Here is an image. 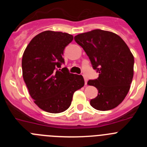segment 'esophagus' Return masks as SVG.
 <instances>
[{
  "mask_svg": "<svg viewBox=\"0 0 147 147\" xmlns=\"http://www.w3.org/2000/svg\"><path fill=\"white\" fill-rule=\"evenodd\" d=\"M84 80H85V85H87V83H88V79L86 77H84Z\"/></svg>",
  "mask_w": 147,
  "mask_h": 147,
  "instance_id": "esophagus-1",
  "label": "esophagus"
}]
</instances>
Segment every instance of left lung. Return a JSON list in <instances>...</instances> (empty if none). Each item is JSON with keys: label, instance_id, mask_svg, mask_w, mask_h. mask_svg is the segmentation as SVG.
<instances>
[{"label": "left lung", "instance_id": "obj_1", "mask_svg": "<svg viewBox=\"0 0 147 147\" xmlns=\"http://www.w3.org/2000/svg\"><path fill=\"white\" fill-rule=\"evenodd\" d=\"M88 56L98 77L88 84L98 90V96L90 105L98 110L116 107L129 92L133 77L134 57L119 35L101 29L80 34L74 37Z\"/></svg>", "mask_w": 147, "mask_h": 147}]
</instances>
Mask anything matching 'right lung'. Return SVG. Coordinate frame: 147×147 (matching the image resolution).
I'll list each match as a JSON object with an SVG mask.
<instances>
[{"mask_svg":"<svg viewBox=\"0 0 147 147\" xmlns=\"http://www.w3.org/2000/svg\"><path fill=\"white\" fill-rule=\"evenodd\" d=\"M73 39L67 33L45 31L36 35L23 53V80L34 103L46 112H64L74 92L85 85L82 75L71 74L66 67L59 69L65 63V49Z\"/></svg>","mask_w":147,"mask_h":147,"instance_id":"obj_1","label":"right lung"}]
</instances>
